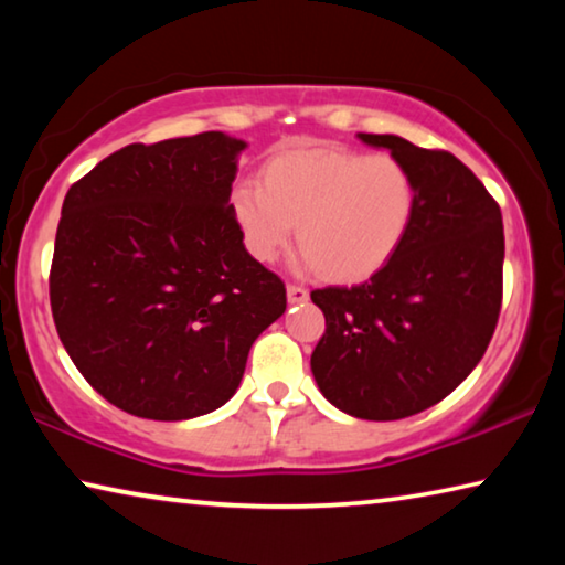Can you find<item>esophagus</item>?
Segmentation results:
<instances>
[{
  "label": "esophagus",
  "mask_w": 565,
  "mask_h": 565,
  "mask_svg": "<svg viewBox=\"0 0 565 565\" xmlns=\"http://www.w3.org/2000/svg\"><path fill=\"white\" fill-rule=\"evenodd\" d=\"M286 296H289V303H303L309 299V289H303L299 284H289L286 286Z\"/></svg>",
  "instance_id": "34e87169"
}]
</instances>
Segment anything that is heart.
Returning <instances> with one entry per match:
<instances>
[{
  "instance_id": "b5f03b06",
  "label": "heart",
  "mask_w": 565,
  "mask_h": 565,
  "mask_svg": "<svg viewBox=\"0 0 565 565\" xmlns=\"http://www.w3.org/2000/svg\"><path fill=\"white\" fill-rule=\"evenodd\" d=\"M418 189L391 154L296 149L264 167L262 186L244 181L232 209L256 262L291 246L296 226L309 266L333 281L376 274L406 242Z\"/></svg>"
}]
</instances>
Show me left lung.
Instances as JSON below:
<instances>
[{
    "label": "left lung",
    "instance_id": "left-lung-1",
    "mask_svg": "<svg viewBox=\"0 0 565 565\" xmlns=\"http://www.w3.org/2000/svg\"><path fill=\"white\" fill-rule=\"evenodd\" d=\"M359 137L404 161L418 189L416 216L369 281L311 291L327 317L311 371L337 408L396 420L444 401L489 349L503 301V218L451 151L394 134Z\"/></svg>",
    "mask_w": 565,
    "mask_h": 565
}]
</instances>
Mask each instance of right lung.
Listing matches in <instances>:
<instances>
[{
    "label": "right lung",
    "instance_id": "add662e5",
    "mask_svg": "<svg viewBox=\"0 0 565 565\" xmlns=\"http://www.w3.org/2000/svg\"><path fill=\"white\" fill-rule=\"evenodd\" d=\"M222 131L129 145L74 181L50 269L52 317L89 386L139 418L224 406L286 286L244 248Z\"/></svg>",
    "mask_w": 565,
    "mask_h": 565
}]
</instances>
